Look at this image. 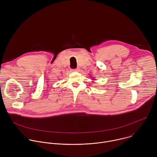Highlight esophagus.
Returning <instances> with one entry per match:
<instances>
[{
    "instance_id": "34e87169",
    "label": "esophagus",
    "mask_w": 157,
    "mask_h": 157,
    "mask_svg": "<svg viewBox=\"0 0 157 157\" xmlns=\"http://www.w3.org/2000/svg\"><path fill=\"white\" fill-rule=\"evenodd\" d=\"M79 71V68H76V69L72 70V71Z\"/></svg>"
}]
</instances>
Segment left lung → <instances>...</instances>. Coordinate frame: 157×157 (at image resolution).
<instances>
[{
	"label": "left lung",
	"mask_w": 157,
	"mask_h": 157,
	"mask_svg": "<svg viewBox=\"0 0 157 157\" xmlns=\"http://www.w3.org/2000/svg\"><path fill=\"white\" fill-rule=\"evenodd\" d=\"M93 80H95V79H93Z\"/></svg>",
	"instance_id": "1"
}]
</instances>
